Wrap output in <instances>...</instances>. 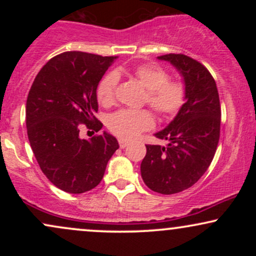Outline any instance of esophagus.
Listing matches in <instances>:
<instances>
[{"label": "esophagus", "mask_w": 256, "mask_h": 256, "mask_svg": "<svg viewBox=\"0 0 256 256\" xmlns=\"http://www.w3.org/2000/svg\"><path fill=\"white\" fill-rule=\"evenodd\" d=\"M128 143H130V142H128V140H119V146H120V148H122V149L126 148V146H128Z\"/></svg>", "instance_id": "obj_1"}]
</instances>
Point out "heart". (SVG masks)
<instances>
[{
    "label": "heart",
    "mask_w": 256,
    "mask_h": 256,
    "mask_svg": "<svg viewBox=\"0 0 256 256\" xmlns=\"http://www.w3.org/2000/svg\"><path fill=\"white\" fill-rule=\"evenodd\" d=\"M131 74L146 90V102L160 118H172L186 102V86L182 80L170 79L166 70L156 64H140L132 67ZM119 83L118 73L110 71L102 77L96 88V98L102 106L113 104ZM108 128L122 140H132L154 125L148 110H122L108 118Z\"/></svg>",
    "instance_id": "heart-1"
}]
</instances>
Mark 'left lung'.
I'll return each instance as SVG.
<instances>
[{"label":"left lung","instance_id":"8db88e82","mask_svg":"<svg viewBox=\"0 0 256 256\" xmlns=\"http://www.w3.org/2000/svg\"><path fill=\"white\" fill-rule=\"evenodd\" d=\"M184 77L186 102L165 130L155 137L168 140L166 146L146 144L140 174L149 189L172 195L189 189L212 162L220 137L219 94L210 71L184 54H166Z\"/></svg>","mask_w":256,"mask_h":256}]
</instances>
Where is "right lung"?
<instances>
[{
	"instance_id": "right-lung-1",
	"label": "right lung",
	"mask_w": 256,
	"mask_h": 256,
	"mask_svg": "<svg viewBox=\"0 0 256 256\" xmlns=\"http://www.w3.org/2000/svg\"><path fill=\"white\" fill-rule=\"evenodd\" d=\"M118 56L83 52L58 54L42 67L26 101V128L38 165L55 186L82 194L98 186L119 148L104 132L90 140L79 137L84 124L98 132L96 88Z\"/></svg>"
}]
</instances>
